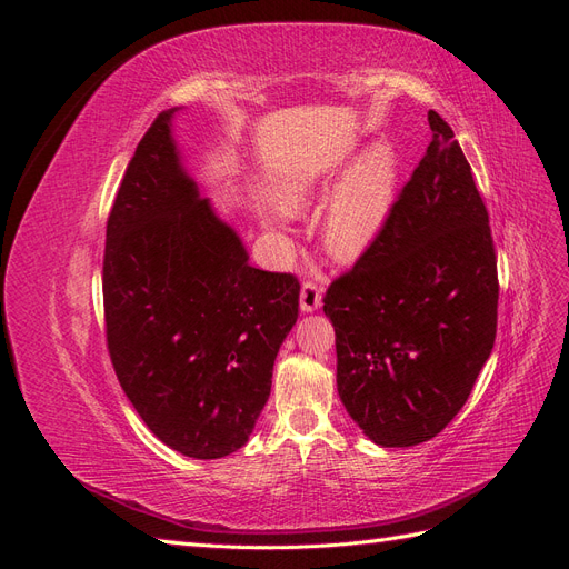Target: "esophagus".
I'll list each match as a JSON object with an SVG mask.
<instances>
[{
  "label": "esophagus",
  "mask_w": 569,
  "mask_h": 569,
  "mask_svg": "<svg viewBox=\"0 0 569 569\" xmlns=\"http://www.w3.org/2000/svg\"><path fill=\"white\" fill-rule=\"evenodd\" d=\"M322 306V291L316 282H303L299 295V308L301 313H313Z\"/></svg>",
  "instance_id": "obj_1"
}]
</instances>
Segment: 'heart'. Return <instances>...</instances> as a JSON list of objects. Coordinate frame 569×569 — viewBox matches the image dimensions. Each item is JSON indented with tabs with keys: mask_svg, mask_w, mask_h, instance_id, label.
Here are the masks:
<instances>
[{
	"mask_svg": "<svg viewBox=\"0 0 569 569\" xmlns=\"http://www.w3.org/2000/svg\"><path fill=\"white\" fill-rule=\"evenodd\" d=\"M399 180L401 161L389 142L370 144L343 170L320 213V242L335 261L351 263L377 242L399 197ZM327 187V173L291 176L282 184V206L291 213L303 211L325 197Z\"/></svg>",
	"mask_w": 569,
	"mask_h": 569,
	"instance_id": "1",
	"label": "heart"
}]
</instances>
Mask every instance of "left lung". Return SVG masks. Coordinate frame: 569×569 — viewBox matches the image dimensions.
I'll list each match as a JSON object with an SVG mask.
<instances>
[{
    "instance_id": "8db88e82",
    "label": "left lung",
    "mask_w": 569,
    "mask_h": 569,
    "mask_svg": "<svg viewBox=\"0 0 569 569\" xmlns=\"http://www.w3.org/2000/svg\"><path fill=\"white\" fill-rule=\"evenodd\" d=\"M422 161L377 242L325 295L337 391L385 449L437 437L468 401L496 339L489 213L453 130L437 113Z\"/></svg>"
}]
</instances>
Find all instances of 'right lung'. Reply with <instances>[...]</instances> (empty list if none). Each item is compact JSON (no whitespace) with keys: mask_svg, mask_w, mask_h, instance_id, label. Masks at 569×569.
Segmentation results:
<instances>
[{"mask_svg":"<svg viewBox=\"0 0 569 569\" xmlns=\"http://www.w3.org/2000/svg\"><path fill=\"white\" fill-rule=\"evenodd\" d=\"M178 111H163L137 144L107 222V341L151 432L213 460L253 432L299 318V282L249 263L242 237L184 166Z\"/></svg>","mask_w":569,"mask_h":569,"instance_id":"add662e5","label":"right lung"}]
</instances>
